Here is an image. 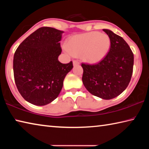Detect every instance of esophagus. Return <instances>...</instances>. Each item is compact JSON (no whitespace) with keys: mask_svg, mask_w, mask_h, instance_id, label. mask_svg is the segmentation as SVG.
I'll return each instance as SVG.
<instances>
[{"mask_svg":"<svg viewBox=\"0 0 149 149\" xmlns=\"http://www.w3.org/2000/svg\"><path fill=\"white\" fill-rule=\"evenodd\" d=\"M79 63L77 61H76V60H74V61H73V65H74V66H75V65H79Z\"/></svg>","mask_w":149,"mask_h":149,"instance_id":"1","label":"esophagus"}]
</instances>
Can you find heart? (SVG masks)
<instances>
[{"mask_svg": "<svg viewBox=\"0 0 149 149\" xmlns=\"http://www.w3.org/2000/svg\"><path fill=\"white\" fill-rule=\"evenodd\" d=\"M67 50L74 56H79L85 62H99L107 56L110 39L107 34L93 31L73 36L66 44Z\"/></svg>", "mask_w": 149, "mask_h": 149, "instance_id": "heart-1", "label": "heart"}]
</instances>
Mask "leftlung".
<instances>
[{
	"instance_id": "8db88e82",
	"label": "left lung",
	"mask_w": 149,
	"mask_h": 149,
	"mask_svg": "<svg viewBox=\"0 0 149 149\" xmlns=\"http://www.w3.org/2000/svg\"><path fill=\"white\" fill-rule=\"evenodd\" d=\"M110 39V49L101 62L95 65L82 64V81L91 94L105 100L118 97L129 85L134 57L122 37L110 29H103Z\"/></svg>"
}]
</instances>
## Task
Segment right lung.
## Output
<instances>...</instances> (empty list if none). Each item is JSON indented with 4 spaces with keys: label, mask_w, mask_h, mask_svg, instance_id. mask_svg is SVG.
<instances>
[{
    "label": "right lung",
    "mask_w": 149,
    "mask_h": 149,
    "mask_svg": "<svg viewBox=\"0 0 149 149\" xmlns=\"http://www.w3.org/2000/svg\"><path fill=\"white\" fill-rule=\"evenodd\" d=\"M61 30L43 27L27 37L14 53L13 70L17 90L24 99L45 106L59 95L65 75L73 68L71 61L62 64Z\"/></svg>",
    "instance_id": "right-lung-1"
}]
</instances>
